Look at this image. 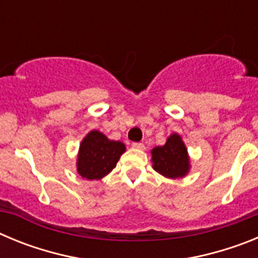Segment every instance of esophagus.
<instances>
[{
    "label": "esophagus",
    "instance_id": "34e87169",
    "mask_svg": "<svg viewBox=\"0 0 258 258\" xmlns=\"http://www.w3.org/2000/svg\"><path fill=\"white\" fill-rule=\"evenodd\" d=\"M132 147H133V149H137V150H143L145 149V145H143V143H140V142H134L133 145H132Z\"/></svg>",
    "mask_w": 258,
    "mask_h": 258
}]
</instances>
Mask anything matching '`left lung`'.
<instances>
[{"instance_id":"8db88e82","label":"left lung","mask_w":258,"mask_h":258,"mask_svg":"<svg viewBox=\"0 0 258 258\" xmlns=\"http://www.w3.org/2000/svg\"><path fill=\"white\" fill-rule=\"evenodd\" d=\"M151 155L154 169L166 178H182L190 170L187 149L177 133L172 134L164 146L154 147Z\"/></svg>"}]
</instances>
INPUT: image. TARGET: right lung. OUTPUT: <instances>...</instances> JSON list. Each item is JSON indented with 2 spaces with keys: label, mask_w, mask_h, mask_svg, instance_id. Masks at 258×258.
Instances as JSON below:
<instances>
[{
  "label": "right lung",
  "mask_w": 258,
  "mask_h": 258,
  "mask_svg": "<svg viewBox=\"0 0 258 258\" xmlns=\"http://www.w3.org/2000/svg\"><path fill=\"white\" fill-rule=\"evenodd\" d=\"M125 152L120 141L108 140L99 131H92L80 145L77 156V172L86 179H101L108 174Z\"/></svg>",
  "instance_id": "1"
}]
</instances>
